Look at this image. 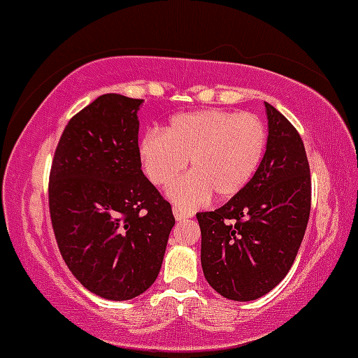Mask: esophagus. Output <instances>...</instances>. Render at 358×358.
Segmentation results:
<instances>
[{
    "label": "esophagus",
    "mask_w": 358,
    "mask_h": 358,
    "mask_svg": "<svg viewBox=\"0 0 358 358\" xmlns=\"http://www.w3.org/2000/svg\"><path fill=\"white\" fill-rule=\"evenodd\" d=\"M173 214H175V219H176V221H183V219L192 217V212L183 210L182 207H173Z\"/></svg>",
    "instance_id": "esophagus-1"
}]
</instances>
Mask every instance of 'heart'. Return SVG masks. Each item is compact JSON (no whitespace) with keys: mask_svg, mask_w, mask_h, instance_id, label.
Masks as SVG:
<instances>
[{"mask_svg":"<svg viewBox=\"0 0 358 358\" xmlns=\"http://www.w3.org/2000/svg\"><path fill=\"white\" fill-rule=\"evenodd\" d=\"M266 129L255 113L222 108L185 112L171 117L164 132L149 131L139 143L143 170L156 187L170 188L178 206L192 209L214 194L224 200L238 195L260 166Z\"/></svg>","mask_w":358,"mask_h":358,"instance_id":"heart-1","label":"heart"}]
</instances>
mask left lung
I'll use <instances>...</instances> for the list:
<instances>
[{
    "instance_id": "left-lung-1",
    "label": "left lung",
    "mask_w": 358,
    "mask_h": 358,
    "mask_svg": "<svg viewBox=\"0 0 358 358\" xmlns=\"http://www.w3.org/2000/svg\"><path fill=\"white\" fill-rule=\"evenodd\" d=\"M265 108L268 139L253 178L222 207L197 214L203 275L231 301L258 299L289 273L311 212L304 143L277 108Z\"/></svg>"
}]
</instances>
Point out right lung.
Segmentation results:
<instances>
[{"mask_svg": "<svg viewBox=\"0 0 358 358\" xmlns=\"http://www.w3.org/2000/svg\"><path fill=\"white\" fill-rule=\"evenodd\" d=\"M143 100L98 96L66 125L49 175L56 241L81 285L108 301L143 294L158 277L175 215L144 176Z\"/></svg>", "mask_w": 358, "mask_h": 358, "instance_id": "add662e5", "label": "right lung"}]
</instances>
